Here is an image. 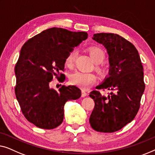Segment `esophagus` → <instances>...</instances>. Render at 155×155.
<instances>
[{"label":"esophagus","instance_id":"esophagus-1","mask_svg":"<svg viewBox=\"0 0 155 155\" xmlns=\"http://www.w3.org/2000/svg\"><path fill=\"white\" fill-rule=\"evenodd\" d=\"M87 95V93L86 92V91H81V96L83 97H86Z\"/></svg>","mask_w":155,"mask_h":155}]
</instances>
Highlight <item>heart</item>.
Here are the masks:
<instances>
[{
  "mask_svg": "<svg viewBox=\"0 0 155 155\" xmlns=\"http://www.w3.org/2000/svg\"><path fill=\"white\" fill-rule=\"evenodd\" d=\"M90 55L96 63V70L101 75H106L108 73L109 69L104 65L100 64L105 59V53L103 50L99 47H92L89 50ZM77 51L73 50L70 51L65 59V64L67 67H71L74 64ZM97 79V76L93 73L84 72L81 71H76L70 75L69 80L73 85H75L82 89H87L95 84Z\"/></svg>",
  "mask_w": 155,
  "mask_h": 155,
  "instance_id": "b5f03b06",
  "label": "heart"
}]
</instances>
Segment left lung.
<instances>
[{
  "label": "left lung",
  "instance_id": "1",
  "mask_svg": "<svg viewBox=\"0 0 155 155\" xmlns=\"http://www.w3.org/2000/svg\"><path fill=\"white\" fill-rule=\"evenodd\" d=\"M93 39L102 44L109 55V76L97 89H107V95L93 91L95 102L89 122L95 130L112 133L121 129L136 116L145 90L143 67L134 45L118 34L100 33Z\"/></svg>",
  "mask_w": 155,
  "mask_h": 155
}]
</instances>
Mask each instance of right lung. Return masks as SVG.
Masks as SVG:
<instances>
[{"label": "right lung", "instance_id": "obj_1", "mask_svg": "<svg viewBox=\"0 0 155 155\" xmlns=\"http://www.w3.org/2000/svg\"><path fill=\"white\" fill-rule=\"evenodd\" d=\"M84 31L51 28L28 40L21 47L15 67V92L26 119L37 127L53 129L64 119L67 101L81 95L75 86H62L58 91L50 88L53 77L62 78L67 55L86 40Z\"/></svg>", "mask_w": 155, "mask_h": 155}]
</instances>
